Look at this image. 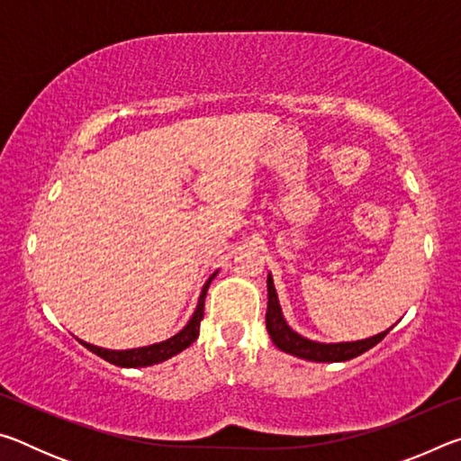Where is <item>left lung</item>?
Masks as SVG:
<instances>
[{"instance_id":"8db88e82","label":"left lung","mask_w":461,"mask_h":461,"mask_svg":"<svg viewBox=\"0 0 461 461\" xmlns=\"http://www.w3.org/2000/svg\"><path fill=\"white\" fill-rule=\"evenodd\" d=\"M268 309H267V330L270 339L275 341V346L283 352L301 357V360H309V362H346L352 360V357L360 356L364 352H368L370 348L376 346L384 335L393 330L388 327L386 331H380L372 338L366 339H357V341H339V343H323V341H313L309 338H303L301 333H296L291 325L286 323V319L283 315V309H280L278 303V294L275 288V280H272V275L268 272Z\"/></svg>"}]
</instances>
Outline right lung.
<instances>
[{
    "instance_id": "obj_1",
    "label": "right lung",
    "mask_w": 461,
    "mask_h": 461,
    "mask_svg": "<svg viewBox=\"0 0 461 461\" xmlns=\"http://www.w3.org/2000/svg\"><path fill=\"white\" fill-rule=\"evenodd\" d=\"M215 275H217V270L207 278V283L203 285L197 307H194L191 319L186 321V325L181 331L173 335V338L158 341V343H152V346L134 348V349H105V348L93 346V343H87L83 339H79V341L89 349V352L97 354L99 357H104V360L109 364L120 366V368H146V366L165 362V360H168V357L181 354L183 349L189 348L191 343L199 338V325L203 319V307H205V294H207V288H209V285H212Z\"/></svg>"
}]
</instances>
